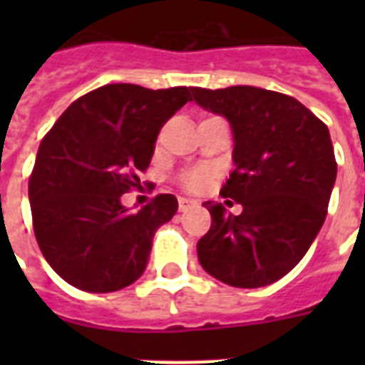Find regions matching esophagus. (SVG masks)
I'll list each match as a JSON object with an SVG mask.
<instances>
[{"mask_svg": "<svg viewBox=\"0 0 365 365\" xmlns=\"http://www.w3.org/2000/svg\"><path fill=\"white\" fill-rule=\"evenodd\" d=\"M195 205V200H191V199H180L178 200V208H180V212H185L189 208V206H193Z\"/></svg>", "mask_w": 365, "mask_h": 365, "instance_id": "esophagus-1", "label": "esophagus"}]
</instances>
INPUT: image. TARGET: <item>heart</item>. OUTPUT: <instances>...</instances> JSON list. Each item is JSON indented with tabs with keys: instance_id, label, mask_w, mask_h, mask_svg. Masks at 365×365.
<instances>
[{
	"instance_id": "1",
	"label": "heart",
	"mask_w": 365,
	"mask_h": 365,
	"mask_svg": "<svg viewBox=\"0 0 365 365\" xmlns=\"http://www.w3.org/2000/svg\"><path fill=\"white\" fill-rule=\"evenodd\" d=\"M210 182V172L206 168H195V170L185 172L182 176L183 187L187 191H202Z\"/></svg>"
}]
</instances>
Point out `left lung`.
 Returning <instances> with one entry per match:
<instances>
[{"label": "left lung", "instance_id": "left-lung-1", "mask_svg": "<svg viewBox=\"0 0 365 365\" xmlns=\"http://www.w3.org/2000/svg\"><path fill=\"white\" fill-rule=\"evenodd\" d=\"M191 93L229 121L235 170L222 197L242 206L233 216L222 202L202 205L212 225L197 242L199 263L235 288L269 286L303 259L328 214L337 178L328 126L295 98L265 88Z\"/></svg>", "mask_w": 365, "mask_h": 365}]
</instances>
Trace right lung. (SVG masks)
Returning <instances> with one entry per match:
<instances>
[{
	"label": "right lung",
	"instance_id": "1",
	"mask_svg": "<svg viewBox=\"0 0 365 365\" xmlns=\"http://www.w3.org/2000/svg\"><path fill=\"white\" fill-rule=\"evenodd\" d=\"M187 87L106 85L76 100L37 149L28 183L34 231L54 272L91 294L136 282L157 229L178 210L174 195L130 212L121 195L140 187L168 119L191 102Z\"/></svg>",
	"mask_w": 365,
	"mask_h": 365
}]
</instances>
